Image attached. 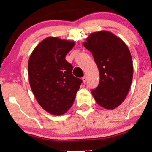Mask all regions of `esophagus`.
Wrapping results in <instances>:
<instances>
[{"label":"esophagus","mask_w":152,"mask_h":152,"mask_svg":"<svg viewBox=\"0 0 152 152\" xmlns=\"http://www.w3.org/2000/svg\"><path fill=\"white\" fill-rule=\"evenodd\" d=\"M82 81H83V82H84V83H85V82H86V77L85 76H84V77H83V78H82Z\"/></svg>","instance_id":"1"}]
</instances>
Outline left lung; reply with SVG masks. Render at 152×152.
Wrapping results in <instances>:
<instances>
[{"mask_svg":"<svg viewBox=\"0 0 152 152\" xmlns=\"http://www.w3.org/2000/svg\"><path fill=\"white\" fill-rule=\"evenodd\" d=\"M83 45L92 53L100 74L99 84L92 94L100 106L114 109L125 101L132 82L129 50L123 40L108 31L91 33Z\"/></svg>","mask_w":152,"mask_h":152,"instance_id":"left-lung-1","label":"left lung"}]
</instances>
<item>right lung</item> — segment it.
I'll list each match as a JSON object with an SVG mask.
<instances>
[{"label":"right lung","mask_w":152,"mask_h":152,"mask_svg":"<svg viewBox=\"0 0 152 152\" xmlns=\"http://www.w3.org/2000/svg\"><path fill=\"white\" fill-rule=\"evenodd\" d=\"M72 41L48 37L36 46L28 62L31 88L38 103L53 115H61L72 106L82 80L72 75L66 55Z\"/></svg>","instance_id":"add662e5"}]
</instances>
